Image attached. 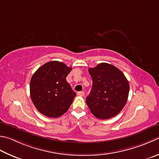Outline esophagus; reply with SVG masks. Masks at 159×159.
I'll return each mask as SVG.
<instances>
[{
  "instance_id": "obj_1",
  "label": "esophagus",
  "mask_w": 159,
  "mask_h": 159,
  "mask_svg": "<svg viewBox=\"0 0 159 159\" xmlns=\"http://www.w3.org/2000/svg\"><path fill=\"white\" fill-rule=\"evenodd\" d=\"M77 94L80 96H83L84 95H85V92H84L83 91H81V92H79L77 93Z\"/></svg>"
}]
</instances>
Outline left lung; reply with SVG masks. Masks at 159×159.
I'll list each match as a JSON object with an SVG mask.
<instances>
[{
    "label": "left lung",
    "instance_id": "1",
    "mask_svg": "<svg viewBox=\"0 0 159 159\" xmlns=\"http://www.w3.org/2000/svg\"><path fill=\"white\" fill-rule=\"evenodd\" d=\"M92 88L86 103L91 112L100 119L116 116L126 104L129 85L124 74L112 65L106 63L89 68Z\"/></svg>",
    "mask_w": 159,
    "mask_h": 159
}]
</instances>
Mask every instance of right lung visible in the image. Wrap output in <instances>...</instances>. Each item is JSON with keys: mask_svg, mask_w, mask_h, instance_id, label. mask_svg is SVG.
<instances>
[{"mask_svg": "<svg viewBox=\"0 0 159 159\" xmlns=\"http://www.w3.org/2000/svg\"><path fill=\"white\" fill-rule=\"evenodd\" d=\"M71 70L63 63L49 61L40 67L30 81V96L42 114L57 118L64 114L72 103L74 92L66 77Z\"/></svg>", "mask_w": 159, "mask_h": 159, "instance_id": "right-lung-1", "label": "right lung"}]
</instances>
